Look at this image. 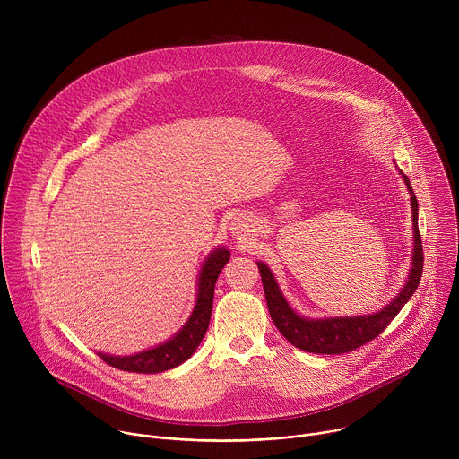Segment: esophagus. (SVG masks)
Returning a JSON list of instances; mask_svg holds the SVG:
<instances>
[{
    "label": "esophagus",
    "instance_id": "obj_1",
    "mask_svg": "<svg viewBox=\"0 0 459 459\" xmlns=\"http://www.w3.org/2000/svg\"><path fill=\"white\" fill-rule=\"evenodd\" d=\"M230 230L236 238L241 239L245 236V232H248V220L245 216H236L230 223Z\"/></svg>",
    "mask_w": 459,
    "mask_h": 459
}]
</instances>
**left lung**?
I'll return each mask as SVG.
<instances>
[{"label": "left lung", "instance_id": "1", "mask_svg": "<svg viewBox=\"0 0 459 459\" xmlns=\"http://www.w3.org/2000/svg\"><path fill=\"white\" fill-rule=\"evenodd\" d=\"M400 174L411 195L412 238H414L412 265L400 292L379 310L370 314H359V316L305 317L290 307L269 265H265L264 261H255L261 274V283H264L271 317L278 326V331L283 334V338H287V342L292 343L294 347L312 354H345V352L356 351L358 347L377 338L385 331V326L398 316V312L405 307V303L416 292L423 274V247H421V238L418 230V200L409 178L402 170Z\"/></svg>", "mask_w": 459, "mask_h": 459}]
</instances>
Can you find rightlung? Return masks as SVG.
I'll return each instance as SVG.
<instances>
[{
  "label": "right lung",
  "instance_id": "right-lung-1",
  "mask_svg": "<svg viewBox=\"0 0 459 459\" xmlns=\"http://www.w3.org/2000/svg\"><path fill=\"white\" fill-rule=\"evenodd\" d=\"M229 259H230V252L225 247H218L209 252L198 274V292H195V303H194L192 314L172 338L136 354L114 356V354L98 352V356L105 363L112 365L114 368L126 370V372H140V374L165 372L186 361L195 352V349L200 347L209 329L212 301H214V287L221 269L227 265Z\"/></svg>",
  "mask_w": 459,
  "mask_h": 459
}]
</instances>
